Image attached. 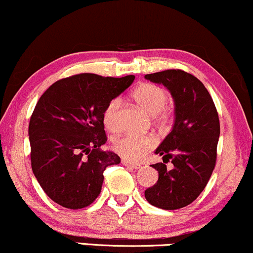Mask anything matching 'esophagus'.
<instances>
[{
    "label": "esophagus",
    "instance_id": "1",
    "mask_svg": "<svg viewBox=\"0 0 253 253\" xmlns=\"http://www.w3.org/2000/svg\"><path fill=\"white\" fill-rule=\"evenodd\" d=\"M122 163H123L124 166H126V167H131L133 169H136V170H137V169H139V168L142 167V166L138 165V163H132V162H130V161H126V160H123V161H122Z\"/></svg>",
    "mask_w": 253,
    "mask_h": 253
}]
</instances>
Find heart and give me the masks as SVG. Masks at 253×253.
Wrapping results in <instances>:
<instances>
[{
    "label": "heart",
    "mask_w": 253,
    "mask_h": 253,
    "mask_svg": "<svg viewBox=\"0 0 253 253\" xmlns=\"http://www.w3.org/2000/svg\"><path fill=\"white\" fill-rule=\"evenodd\" d=\"M132 99L141 109L151 116L161 126H166L170 120V114L166 111L168 103V93L161 86L154 84H142L131 93ZM121 100L112 98L109 100L103 111L104 126L111 131H116L120 126ZM157 139L154 135H133L127 133L114 141V149L118 155L129 161H139L156 147Z\"/></svg>",
    "instance_id": "1"
}]
</instances>
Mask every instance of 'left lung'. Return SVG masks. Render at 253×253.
<instances>
[{"instance_id": "obj_1", "label": "left lung", "mask_w": 253, "mask_h": 253, "mask_svg": "<svg viewBox=\"0 0 253 253\" xmlns=\"http://www.w3.org/2000/svg\"><path fill=\"white\" fill-rule=\"evenodd\" d=\"M145 79L166 86L175 103L173 129L155 151L163 156V163L151 166L159 171V180L145 189V199L162 210L182 209L200 195L215 167L218 111L210 92L191 73L166 70L147 74ZM169 159L174 166L170 171L164 165Z\"/></svg>"}]
</instances>
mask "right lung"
<instances>
[{"label": "right lung", "mask_w": 253, "mask_h": 253, "mask_svg": "<svg viewBox=\"0 0 253 253\" xmlns=\"http://www.w3.org/2000/svg\"><path fill=\"white\" fill-rule=\"evenodd\" d=\"M133 79L80 73L55 82L38 100L28 127L31 163L54 203L80 210L100 194L104 170L121 162L117 154L100 149L108 141L104 108Z\"/></svg>", "instance_id": "1"}]
</instances>
